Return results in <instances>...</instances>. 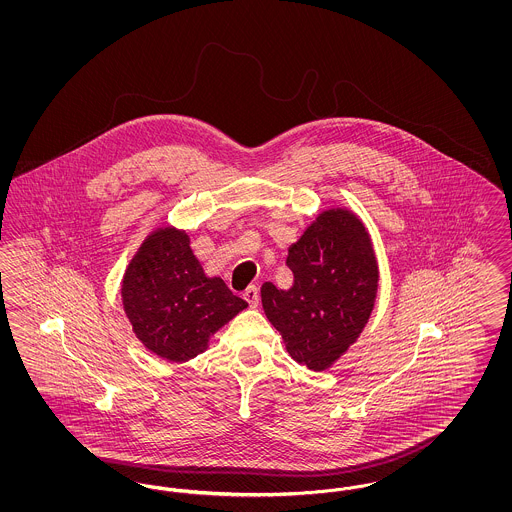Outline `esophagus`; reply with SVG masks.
<instances>
[{
    "label": "esophagus",
    "instance_id": "1",
    "mask_svg": "<svg viewBox=\"0 0 512 512\" xmlns=\"http://www.w3.org/2000/svg\"><path fill=\"white\" fill-rule=\"evenodd\" d=\"M244 299L249 303V307H257L259 305V290H257V286H249L244 292Z\"/></svg>",
    "mask_w": 512,
    "mask_h": 512
}]
</instances>
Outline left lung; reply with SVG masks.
I'll use <instances>...</instances> for the list:
<instances>
[{
    "label": "left lung",
    "mask_w": 512,
    "mask_h": 512,
    "mask_svg": "<svg viewBox=\"0 0 512 512\" xmlns=\"http://www.w3.org/2000/svg\"><path fill=\"white\" fill-rule=\"evenodd\" d=\"M288 292L261 286L263 309L293 361L332 365L363 332L378 290V267L363 222L343 209L324 211L288 249Z\"/></svg>",
    "instance_id": "1"
}]
</instances>
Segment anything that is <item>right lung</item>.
Masks as SVG:
<instances>
[{
	"label": "right lung",
	"instance_id": "1",
	"mask_svg": "<svg viewBox=\"0 0 512 512\" xmlns=\"http://www.w3.org/2000/svg\"><path fill=\"white\" fill-rule=\"evenodd\" d=\"M122 303L136 336L155 355L182 363L247 307L222 278H209L184 232H153L128 265Z\"/></svg>",
	"mask_w": 512,
	"mask_h": 512
}]
</instances>
